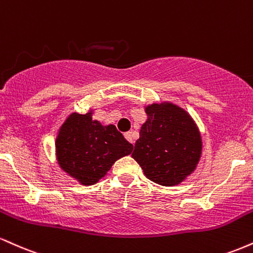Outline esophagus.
I'll use <instances>...</instances> for the list:
<instances>
[{
	"instance_id": "1",
	"label": "esophagus",
	"mask_w": 253,
	"mask_h": 253,
	"mask_svg": "<svg viewBox=\"0 0 253 253\" xmlns=\"http://www.w3.org/2000/svg\"><path fill=\"white\" fill-rule=\"evenodd\" d=\"M125 138H126L127 139V140H128L129 141V143L130 144H133V143H134V141H133V136H132V132H126V133H125Z\"/></svg>"
}]
</instances>
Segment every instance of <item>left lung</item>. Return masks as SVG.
<instances>
[{
	"label": "left lung",
	"instance_id": "8db88e82",
	"mask_svg": "<svg viewBox=\"0 0 253 253\" xmlns=\"http://www.w3.org/2000/svg\"><path fill=\"white\" fill-rule=\"evenodd\" d=\"M145 112L147 120L132 157L152 182L165 187L179 184L201 158L199 128L190 115L173 103L150 104Z\"/></svg>",
	"mask_w": 253,
	"mask_h": 253
}]
</instances>
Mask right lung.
<instances>
[{"label": "right lung", "mask_w": 253, "mask_h": 253, "mask_svg": "<svg viewBox=\"0 0 253 253\" xmlns=\"http://www.w3.org/2000/svg\"><path fill=\"white\" fill-rule=\"evenodd\" d=\"M91 115V110L86 114L72 113L56 139L58 164L83 185L95 184L118 159L133 150L114 125L102 126Z\"/></svg>", "instance_id": "right-lung-1"}]
</instances>
